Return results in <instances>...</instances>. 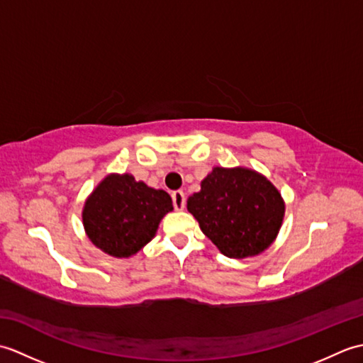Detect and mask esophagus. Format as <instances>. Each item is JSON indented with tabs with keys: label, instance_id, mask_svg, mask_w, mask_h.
Segmentation results:
<instances>
[{
	"label": "esophagus",
	"instance_id": "esophagus-1",
	"mask_svg": "<svg viewBox=\"0 0 363 363\" xmlns=\"http://www.w3.org/2000/svg\"><path fill=\"white\" fill-rule=\"evenodd\" d=\"M173 206L176 211H184V207H186V195H184V191L181 190H176L173 191Z\"/></svg>",
	"mask_w": 363,
	"mask_h": 363
}]
</instances>
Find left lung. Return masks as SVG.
<instances>
[{"instance_id":"1","label":"left lung","mask_w":363,"mask_h":363,"mask_svg":"<svg viewBox=\"0 0 363 363\" xmlns=\"http://www.w3.org/2000/svg\"><path fill=\"white\" fill-rule=\"evenodd\" d=\"M187 209L221 254L230 259L259 256L276 240L284 221L281 191L256 169L213 167Z\"/></svg>"}]
</instances>
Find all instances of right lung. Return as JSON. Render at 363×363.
<instances>
[{
    "mask_svg": "<svg viewBox=\"0 0 363 363\" xmlns=\"http://www.w3.org/2000/svg\"><path fill=\"white\" fill-rule=\"evenodd\" d=\"M172 211L165 190L148 187L129 173H111L84 203L82 225L98 250L126 259L152 240L160 220Z\"/></svg>",
    "mask_w": 363,
    "mask_h": 363,
    "instance_id": "obj_1",
    "label": "right lung"
}]
</instances>
